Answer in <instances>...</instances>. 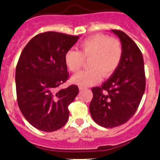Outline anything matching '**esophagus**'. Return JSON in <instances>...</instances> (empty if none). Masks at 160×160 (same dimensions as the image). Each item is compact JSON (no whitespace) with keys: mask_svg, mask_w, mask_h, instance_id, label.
I'll use <instances>...</instances> for the list:
<instances>
[{"mask_svg":"<svg viewBox=\"0 0 160 160\" xmlns=\"http://www.w3.org/2000/svg\"><path fill=\"white\" fill-rule=\"evenodd\" d=\"M79 89H80V90H86L87 88H84V87L80 86V87H79Z\"/></svg>","mask_w":160,"mask_h":160,"instance_id":"obj_1","label":"esophagus"}]
</instances>
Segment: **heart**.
Instances as JSON below:
<instances>
[{
  "label": "heart",
  "instance_id": "obj_1",
  "mask_svg": "<svg viewBox=\"0 0 160 160\" xmlns=\"http://www.w3.org/2000/svg\"><path fill=\"white\" fill-rule=\"evenodd\" d=\"M123 47L119 39L103 34L90 36L80 44V51L70 49L65 55L66 65L71 72H77L89 59V69L72 77V82L82 87L99 82L101 75L108 77L117 70L122 60Z\"/></svg>",
  "mask_w": 160,
  "mask_h": 160
}]
</instances>
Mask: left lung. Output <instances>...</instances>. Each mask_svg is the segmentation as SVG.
<instances>
[{
    "label": "left lung",
    "mask_w": 160,
    "mask_h": 160,
    "mask_svg": "<svg viewBox=\"0 0 160 160\" xmlns=\"http://www.w3.org/2000/svg\"><path fill=\"white\" fill-rule=\"evenodd\" d=\"M123 47L122 60L111 77L101 87L92 88L90 112L97 124L115 128L135 114L146 89V73L141 50L128 35L112 30Z\"/></svg>",
    "instance_id": "8db88e82"
}]
</instances>
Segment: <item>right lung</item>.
Wrapping results in <instances>:
<instances>
[{
  "mask_svg": "<svg viewBox=\"0 0 160 160\" xmlns=\"http://www.w3.org/2000/svg\"><path fill=\"white\" fill-rule=\"evenodd\" d=\"M78 38L56 32L39 33L28 42L18 61V104L25 119L43 132H54L66 125L69 105L79 93L77 85L59 88L69 79L65 55Z\"/></svg>",
  "mask_w": 160,
  "mask_h": 160,
  "instance_id": "add662e5",
  "label": "right lung"
}]
</instances>
